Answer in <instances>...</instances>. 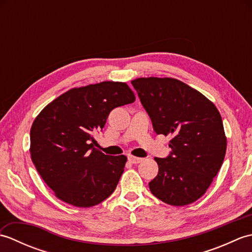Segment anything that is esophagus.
Returning a JSON list of instances; mask_svg holds the SVG:
<instances>
[{"label": "esophagus", "mask_w": 252, "mask_h": 252, "mask_svg": "<svg viewBox=\"0 0 252 252\" xmlns=\"http://www.w3.org/2000/svg\"><path fill=\"white\" fill-rule=\"evenodd\" d=\"M129 161L134 163V164H137L143 161V158H138V157H135V156H129Z\"/></svg>", "instance_id": "34e87169"}]
</instances>
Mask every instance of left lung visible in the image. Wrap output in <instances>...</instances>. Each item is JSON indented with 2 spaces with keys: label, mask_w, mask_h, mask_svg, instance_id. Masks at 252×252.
I'll return each instance as SVG.
<instances>
[{
  "label": "left lung",
  "mask_w": 252,
  "mask_h": 252,
  "mask_svg": "<svg viewBox=\"0 0 252 252\" xmlns=\"http://www.w3.org/2000/svg\"><path fill=\"white\" fill-rule=\"evenodd\" d=\"M131 83L157 134L172 135L167 158H155L158 174L149 189L158 199L181 207L206 194L226 153L220 112L199 91L174 78H137Z\"/></svg>",
  "instance_id": "8db88e82"
}]
</instances>
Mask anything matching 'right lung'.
I'll use <instances>...</instances> for the list:
<instances>
[{"mask_svg":"<svg viewBox=\"0 0 252 252\" xmlns=\"http://www.w3.org/2000/svg\"><path fill=\"white\" fill-rule=\"evenodd\" d=\"M134 100L126 82L104 81L70 89L36 116L30 130L31 160L58 199L89 208L114 192L126 157L96 149L94 134L112 109Z\"/></svg>","mask_w":252,"mask_h":252,"instance_id":"obj_1","label":"right lung"}]
</instances>
